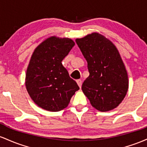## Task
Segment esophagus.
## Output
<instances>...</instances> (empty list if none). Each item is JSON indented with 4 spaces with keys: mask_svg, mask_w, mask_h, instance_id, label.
Here are the masks:
<instances>
[{
    "mask_svg": "<svg viewBox=\"0 0 147 147\" xmlns=\"http://www.w3.org/2000/svg\"><path fill=\"white\" fill-rule=\"evenodd\" d=\"M76 82H77V83H78V86L80 87H81V86H82V80L79 79V80H76Z\"/></svg>",
    "mask_w": 147,
    "mask_h": 147,
    "instance_id": "1",
    "label": "esophagus"
}]
</instances>
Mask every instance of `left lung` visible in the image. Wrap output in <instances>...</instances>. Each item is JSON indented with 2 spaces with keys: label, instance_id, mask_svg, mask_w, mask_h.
Returning <instances> with one entry per match:
<instances>
[{
  "label": "left lung",
  "instance_id": "left-lung-1",
  "mask_svg": "<svg viewBox=\"0 0 147 147\" xmlns=\"http://www.w3.org/2000/svg\"><path fill=\"white\" fill-rule=\"evenodd\" d=\"M76 42L86 59L90 72L82 85L84 94L98 111L115 109L128 89V74L117 49L98 32L77 38Z\"/></svg>",
  "mask_w": 147,
  "mask_h": 147
}]
</instances>
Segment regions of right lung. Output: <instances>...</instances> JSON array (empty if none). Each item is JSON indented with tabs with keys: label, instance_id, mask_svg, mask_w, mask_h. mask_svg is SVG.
<instances>
[{
	"label": "right lung",
	"instance_id": "right-lung-1",
	"mask_svg": "<svg viewBox=\"0 0 147 147\" xmlns=\"http://www.w3.org/2000/svg\"><path fill=\"white\" fill-rule=\"evenodd\" d=\"M74 45L69 38L52 36L34 49L26 71L25 84L30 98L39 108L60 111L68 106L72 96L79 90L62 64Z\"/></svg>",
	"mask_w": 147,
	"mask_h": 147
}]
</instances>
